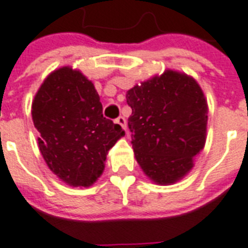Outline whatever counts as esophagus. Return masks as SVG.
<instances>
[{"mask_svg":"<svg viewBox=\"0 0 248 248\" xmlns=\"http://www.w3.org/2000/svg\"><path fill=\"white\" fill-rule=\"evenodd\" d=\"M115 124H118V125L122 126L124 130L126 129V120H125V118H123V116H119V118L115 120Z\"/></svg>","mask_w":248,"mask_h":248,"instance_id":"1","label":"esophagus"}]
</instances>
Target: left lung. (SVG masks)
<instances>
[{
    "label": "left lung",
    "mask_w": 248,
    "mask_h": 248,
    "mask_svg": "<svg viewBox=\"0 0 248 248\" xmlns=\"http://www.w3.org/2000/svg\"><path fill=\"white\" fill-rule=\"evenodd\" d=\"M137 162L152 182L173 184L193 168L206 142L207 101L189 75L165 70L126 92Z\"/></svg>",
    "instance_id": "obj_1"
}]
</instances>
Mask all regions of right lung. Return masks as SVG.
Segmentation results:
<instances>
[{
  "mask_svg": "<svg viewBox=\"0 0 248 248\" xmlns=\"http://www.w3.org/2000/svg\"><path fill=\"white\" fill-rule=\"evenodd\" d=\"M38 147L53 174L73 187H90L105 169L108 150L125 132L104 118L93 83L62 66L43 80L31 104Z\"/></svg>",
  "mask_w": 248,
  "mask_h": 248,
  "instance_id": "obj_1",
  "label": "right lung"
}]
</instances>
